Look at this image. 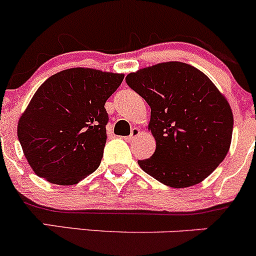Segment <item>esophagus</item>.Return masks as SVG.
Masks as SVG:
<instances>
[{
  "label": "esophagus",
  "mask_w": 256,
  "mask_h": 256,
  "mask_svg": "<svg viewBox=\"0 0 256 256\" xmlns=\"http://www.w3.org/2000/svg\"><path fill=\"white\" fill-rule=\"evenodd\" d=\"M141 134V131H140V128H135V126H134L132 128H131V134H130V136H128V138H126V140H132V138H138V135H140Z\"/></svg>",
  "instance_id": "34e87169"
}]
</instances>
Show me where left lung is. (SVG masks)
Returning a JSON list of instances; mask_svg holds the SVG:
<instances>
[{"instance_id": "1", "label": "left lung", "mask_w": 256, "mask_h": 256, "mask_svg": "<svg viewBox=\"0 0 256 256\" xmlns=\"http://www.w3.org/2000/svg\"><path fill=\"white\" fill-rule=\"evenodd\" d=\"M125 80L151 108L156 150L138 160L141 168L168 187L202 182L230 147L234 120L226 98L206 74L180 62L140 69Z\"/></svg>"}]
</instances>
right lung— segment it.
<instances>
[{
	"label": "right lung",
	"mask_w": 256,
	"mask_h": 256,
	"mask_svg": "<svg viewBox=\"0 0 256 256\" xmlns=\"http://www.w3.org/2000/svg\"><path fill=\"white\" fill-rule=\"evenodd\" d=\"M122 74L73 68L38 88L17 135L33 171L56 184H76L99 167L109 121L105 102Z\"/></svg>",
	"instance_id": "right-lung-1"
}]
</instances>
